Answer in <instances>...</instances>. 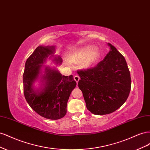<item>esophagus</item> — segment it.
I'll list each match as a JSON object with an SVG mask.
<instances>
[{
    "label": "esophagus",
    "mask_w": 150,
    "mask_h": 150,
    "mask_svg": "<svg viewBox=\"0 0 150 150\" xmlns=\"http://www.w3.org/2000/svg\"><path fill=\"white\" fill-rule=\"evenodd\" d=\"M74 79L75 80V81L76 82L78 83V81H79V80L80 79V78L78 76H75L74 77Z\"/></svg>",
    "instance_id": "esophagus-1"
}]
</instances>
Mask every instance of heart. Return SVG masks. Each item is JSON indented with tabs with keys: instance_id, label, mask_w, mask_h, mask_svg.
I'll list each match as a JSON object with an SVG mask.
<instances>
[{
	"instance_id": "obj_1",
	"label": "heart",
	"mask_w": 150,
	"mask_h": 150,
	"mask_svg": "<svg viewBox=\"0 0 150 150\" xmlns=\"http://www.w3.org/2000/svg\"><path fill=\"white\" fill-rule=\"evenodd\" d=\"M100 56V52L98 49H94L93 46H86L77 49L72 54V58L77 62L83 61L84 68H89L96 64Z\"/></svg>"
}]
</instances>
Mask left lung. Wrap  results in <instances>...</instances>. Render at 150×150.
Listing matches in <instances>:
<instances>
[{"instance_id":"8db88e82","label":"left lung","mask_w":150,"mask_h":150,"mask_svg":"<svg viewBox=\"0 0 150 150\" xmlns=\"http://www.w3.org/2000/svg\"><path fill=\"white\" fill-rule=\"evenodd\" d=\"M110 51L96 67L78 71L79 88L86 108L94 115L115 111L128 98L131 90L130 72L124 56L108 43Z\"/></svg>"}]
</instances>
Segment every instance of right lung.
<instances>
[{"label":"right lung","mask_w":150,"mask_h":150,"mask_svg":"<svg viewBox=\"0 0 150 150\" xmlns=\"http://www.w3.org/2000/svg\"><path fill=\"white\" fill-rule=\"evenodd\" d=\"M54 52L55 46H39L35 49L25 62L23 83L24 96L30 108L45 118L56 120L66 115L67 101L76 82L72 75L62 76L55 68L43 64ZM54 61L62 62L59 56ZM39 78L42 84L35 89L33 84Z\"/></svg>","instance_id":"1"}]
</instances>
